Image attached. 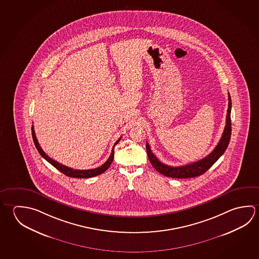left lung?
Segmentation results:
<instances>
[{"instance_id": "8db88e82", "label": "left lung", "mask_w": 259, "mask_h": 259, "mask_svg": "<svg viewBox=\"0 0 259 259\" xmlns=\"http://www.w3.org/2000/svg\"><path fill=\"white\" fill-rule=\"evenodd\" d=\"M231 97L228 93V109H227V122L222 137L219 141L215 148L205 156L195 163H189L182 166H170L160 162L150 149L149 145L146 142V152L150 162L157 172L163 176L172 178H190V177H199L208 170L213 163L218 161L228 146L230 137H231Z\"/></svg>"}]
</instances>
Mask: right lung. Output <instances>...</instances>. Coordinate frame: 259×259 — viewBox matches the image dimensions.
<instances>
[{
  "label": "right lung",
  "instance_id": "right-lung-1",
  "mask_svg": "<svg viewBox=\"0 0 259 259\" xmlns=\"http://www.w3.org/2000/svg\"><path fill=\"white\" fill-rule=\"evenodd\" d=\"M32 136L33 142H34V145L36 149L38 150L39 154H41V156L44 158L46 159L47 162L54 165L57 170H59L60 172H63L65 176L70 177H75V178H89V177H94L101 175L103 172H105L108 168H109L111 163L114 160V146L115 145H117L119 143V141L121 140V137L119 138L118 140L115 142L114 146H113V149H112V153L110 154L109 158L105 162L104 164H102L99 167L95 168V169H89V170H77V169H73V168L68 167V166H65L62 163L56 162L54 159L49 157L47 154L44 152V150L41 149V146L39 145L38 141H37L36 136H35V133H34V129H33V125L32 126Z\"/></svg>",
  "mask_w": 259,
  "mask_h": 259
}]
</instances>
